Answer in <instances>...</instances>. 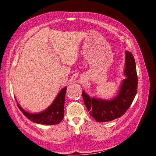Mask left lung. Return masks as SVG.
I'll return each instance as SVG.
<instances>
[{"instance_id": "left-lung-1", "label": "left lung", "mask_w": 156, "mask_h": 156, "mask_svg": "<svg viewBox=\"0 0 156 156\" xmlns=\"http://www.w3.org/2000/svg\"><path fill=\"white\" fill-rule=\"evenodd\" d=\"M124 75L116 96L110 100L90 97L83 90L82 96L89 114L96 122H109L121 117L127 111L137 92L135 61L131 52L126 51Z\"/></svg>"}]
</instances>
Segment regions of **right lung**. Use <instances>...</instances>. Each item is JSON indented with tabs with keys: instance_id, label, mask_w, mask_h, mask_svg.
Returning a JSON list of instances; mask_svg holds the SVG:
<instances>
[{
	"instance_id": "add662e5",
	"label": "right lung",
	"mask_w": 156,
	"mask_h": 156,
	"mask_svg": "<svg viewBox=\"0 0 156 156\" xmlns=\"http://www.w3.org/2000/svg\"><path fill=\"white\" fill-rule=\"evenodd\" d=\"M67 87L63 88L55 98L53 103L43 111L31 113L26 111L17 103L19 108L28 119L36 124L44 125L58 124L64 118V100ZM17 101V100H16Z\"/></svg>"
}]
</instances>
